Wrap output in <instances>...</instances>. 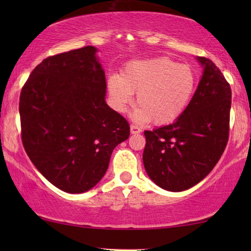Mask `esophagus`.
<instances>
[{"label": "esophagus", "mask_w": 251, "mask_h": 251, "mask_svg": "<svg viewBox=\"0 0 251 251\" xmlns=\"http://www.w3.org/2000/svg\"><path fill=\"white\" fill-rule=\"evenodd\" d=\"M130 132H131L132 135H136V133H140V132H142V129H140L138 126L131 125V126H130Z\"/></svg>", "instance_id": "obj_1"}]
</instances>
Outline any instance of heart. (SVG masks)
<instances>
[{
	"mask_svg": "<svg viewBox=\"0 0 251 251\" xmlns=\"http://www.w3.org/2000/svg\"><path fill=\"white\" fill-rule=\"evenodd\" d=\"M197 77L190 66L168 57L132 60L123 67L121 75L107 78L113 105L126 112L136 94L137 121H152L164 126L176 121L190 104Z\"/></svg>",
	"mask_w": 251,
	"mask_h": 251,
	"instance_id": "1",
	"label": "heart"
}]
</instances>
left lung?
Instances as JSON below:
<instances>
[{
	"mask_svg": "<svg viewBox=\"0 0 251 251\" xmlns=\"http://www.w3.org/2000/svg\"><path fill=\"white\" fill-rule=\"evenodd\" d=\"M203 75L183 114L169 126L146 130L143 162L157 186L180 192L201 181L228 142L232 92L221 70L198 57Z\"/></svg>",
	"mask_w": 251,
	"mask_h": 251,
	"instance_id": "obj_1",
	"label": "left lung"
}]
</instances>
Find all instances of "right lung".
Instances as JSON below:
<instances>
[{
  "label": "right lung",
  "mask_w": 251,
  "mask_h": 251,
  "mask_svg": "<svg viewBox=\"0 0 251 251\" xmlns=\"http://www.w3.org/2000/svg\"><path fill=\"white\" fill-rule=\"evenodd\" d=\"M87 46L37 65L20 92L22 142L51 184L82 193L108 168L113 150L129 138L126 120L105 101V72Z\"/></svg>",
  "instance_id": "obj_1"
}]
</instances>
